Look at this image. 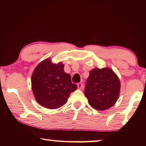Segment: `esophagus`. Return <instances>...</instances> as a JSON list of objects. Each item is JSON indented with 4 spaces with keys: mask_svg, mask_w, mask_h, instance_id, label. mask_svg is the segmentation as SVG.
I'll list each match as a JSON object with an SVG mask.
<instances>
[{
    "mask_svg": "<svg viewBox=\"0 0 146 146\" xmlns=\"http://www.w3.org/2000/svg\"><path fill=\"white\" fill-rule=\"evenodd\" d=\"M77 86H78V89H82L83 88V84L82 83H78V84H77Z\"/></svg>",
    "mask_w": 146,
    "mask_h": 146,
    "instance_id": "34e87169",
    "label": "esophagus"
}]
</instances>
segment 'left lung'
Here are the masks:
<instances>
[{
	"label": "left lung",
	"instance_id": "8db88e82",
	"mask_svg": "<svg viewBox=\"0 0 146 146\" xmlns=\"http://www.w3.org/2000/svg\"><path fill=\"white\" fill-rule=\"evenodd\" d=\"M89 72L85 89L89 104L100 111L113 106L120 90V82L116 73L109 68H95Z\"/></svg>",
	"mask_w": 146,
	"mask_h": 146
}]
</instances>
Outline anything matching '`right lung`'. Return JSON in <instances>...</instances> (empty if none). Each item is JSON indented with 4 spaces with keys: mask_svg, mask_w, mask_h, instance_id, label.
<instances>
[{
    "mask_svg": "<svg viewBox=\"0 0 146 146\" xmlns=\"http://www.w3.org/2000/svg\"><path fill=\"white\" fill-rule=\"evenodd\" d=\"M64 65L52 63L48 58L38 64L31 76V87L36 100L41 106L56 109L66 103L71 92L77 89L70 74L64 71Z\"/></svg>",
    "mask_w": 146,
    "mask_h": 146,
    "instance_id": "obj_1",
    "label": "right lung"
}]
</instances>
